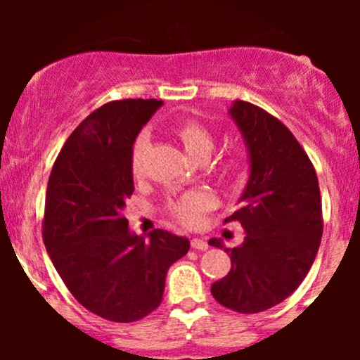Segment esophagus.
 <instances>
[{
    "instance_id": "esophagus-1",
    "label": "esophagus",
    "mask_w": 360,
    "mask_h": 360,
    "mask_svg": "<svg viewBox=\"0 0 360 360\" xmlns=\"http://www.w3.org/2000/svg\"><path fill=\"white\" fill-rule=\"evenodd\" d=\"M191 247L196 250H206L208 249V242H206L205 238H193Z\"/></svg>"
}]
</instances>
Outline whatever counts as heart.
<instances>
[{
  "instance_id": "b5f03b06",
  "label": "heart",
  "mask_w": 360,
  "mask_h": 360,
  "mask_svg": "<svg viewBox=\"0 0 360 360\" xmlns=\"http://www.w3.org/2000/svg\"><path fill=\"white\" fill-rule=\"evenodd\" d=\"M174 135L179 140L181 147L184 148L186 155L189 159H193L194 162H198V160H210L214 150V137L203 123L194 122V120H184V122L177 123L174 127ZM147 147L148 135L140 134L135 139L130 152V167L131 174L135 177L142 176L143 172V157H146ZM233 167H237V164L230 162L226 166V171H233ZM210 205H212V200H210L208 194L189 193L181 198V200L171 203V212L183 223L193 225L200 218V213L205 212Z\"/></svg>"
}]
</instances>
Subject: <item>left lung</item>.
I'll return each instance as SVG.
<instances>
[{"label": "left lung", "instance_id": "left-lung-1", "mask_svg": "<svg viewBox=\"0 0 360 360\" xmlns=\"http://www.w3.org/2000/svg\"><path fill=\"white\" fill-rule=\"evenodd\" d=\"M229 115L245 143L249 179L226 220L240 221L245 238L233 249L221 238L208 242L232 260L212 295L233 311L259 313L286 300L307 278L323 232L320 188L307 152L278 118L240 100Z\"/></svg>", "mask_w": 360, "mask_h": 360}]
</instances>
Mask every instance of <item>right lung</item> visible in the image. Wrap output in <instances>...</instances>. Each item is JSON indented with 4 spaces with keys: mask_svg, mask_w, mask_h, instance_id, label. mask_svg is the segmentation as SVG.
Returning <instances> with one entry per match:
<instances>
[{
    "mask_svg": "<svg viewBox=\"0 0 360 360\" xmlns=\"http://www.w3.org/2000/svg\"><path fill=\"white\" fill-rule=\"evenodd\" d=\"M111 101L69 135L47 184L44 243L69 291L94 315L130 323L159 307L167 269L189 240L166 230L140 237L123 217L134 193L130 152L162 106Z\"/></svg>",
    "mask_w": 360,
    "mask_h": 360,
    "instance_id": "obj_1",
    "label": "right lung"
}]
</instances>
